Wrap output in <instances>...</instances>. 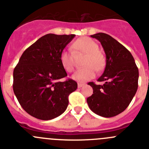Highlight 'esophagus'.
<instances>
[{"mask_svg": "<svg viewBox=\"0 0 149 149\" xmlns=\"http://www.w3.org/2000/svg\"><path fill=\"white\" fill-rule=\"evenodd\" d=\"M84 85V84H81V83H78V87L79 88H81V87H83V86Z\"/></svg>", "mask_w": 149, "mask_h": 149, "instance_id": "1", "label": "esophagus"}]
</instances>
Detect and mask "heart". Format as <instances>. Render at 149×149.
Instances as JSON below:
<instances>
[{"label": "heart", "instance_id": "1", "mask_svg": "<svg viewBox=\"0 0 149 149\" xmlns=\"http://www.w3.org/2000/svg\"><path fill=\"white\" fill-rule=\"evenodd\" d=\"M74 52H81L87 54L84 61V68L76 70L72 79L78 82H85L93 79L95 70L101 71L104 68L106 61L104 56L99 52V46L94 40L89 37H81L73 43ZM59 60L65 71L71 73L74 70V56L70 50H64L59 56Z\"/></svg>", "mask_w": 149, "mask_h": 149}]
</instances>
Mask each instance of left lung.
<instances>
[{
	"label": "left lung",
	"mask_w": 149,
	"mask_h": 149,
	"mask_svg": "<svg viewBox=\"0 0 149 149\" xmlns=\"http://www.w3.org/2000/svg\"><path fill=\"white\" fill-rule=\"evenodd\" d=\"M101 42L106 54V67L98 81L103 85L89 82L93 94L87 98L94 113L111 118L125 110L138 87V68L132 55L123 45L104 33L90 36Z\"/></svg>",
	"instance_id": "8db88e82"
}]
</instances>
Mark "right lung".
Wrapping results in <instances>:
<instances>
[{"instance_id": "add662e5", "label": "right lung", "mask_w": 149, "mask_h": 149, "mask_svg": "<svg viewBox=\"0 0 149 149\" xmlns=\"http://www.w3.org/2000/svg\"><path fill=\"white\" fill-rule=\"evenodd\" d=\"M75 34H48L40 37L22 54L13 72V90L20 106L37 119L48 120L62 115L68 96L77 89L59 60L61 52Z\"/></svg>"}]
</instances>
